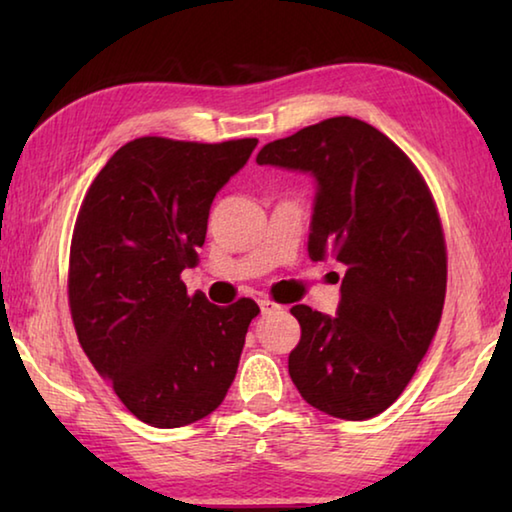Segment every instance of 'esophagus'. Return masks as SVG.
<instances>
[{
  "label": "esophagus",
  "instance_id": "1",
  "mask_svg": "<svg viewBox=\"0 0 512 512\" xmlns=\"http://www.w3.org/2000/svg\"><path fill=\"white\" fill-rule=\"evenodd\" d=\"M259 309H262V314H271V311L280 309V305H277V302H273L271 298H262V300H259Z\"/></svg>",
  "mask_w": 512,
  "mask_h": 512
}]
</instances>
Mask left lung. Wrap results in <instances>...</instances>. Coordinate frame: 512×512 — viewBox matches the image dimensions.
<instances>
[{
    "label": "left lung",
    "instance_id": "1",
    "mask_svg": "<svg viewBox=\"0 0 512 512\" xmlns=\"http://www.w3.org/2000/svg\"><path fill=\"white\" fill-rule=\"evenodd\" d=\"M257 162L316 178L309 257L345 264L334 318L291 307L293 384L334 418H375L402 395L443 316L447 246L429 187L400 146L354 117L266 144Z\"/></svg>",
    "mask_w": 512,
    "mask_h": 512
}]
</instances>
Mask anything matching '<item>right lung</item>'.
<instances>
[{"instance_id":"1","label":"right lung","mask_w":512,"mask_h":512,"mask_svg":"<svg viewBox=\"0 0 512 512\" xmlns=\"http://www.w3.org/2000/svg\"><path fill=\"white\" fill-rule=\"evenodd\" d=\"M255 137L221 144L140 137L92 180L69 248L67 296L83 352L137 420L185 427L223 402L255 300L216 307L189 296L219 189Z\"/></svg>"}]
</instances>
